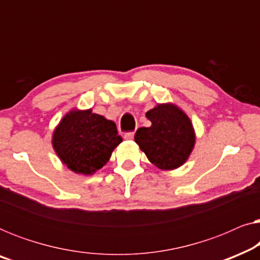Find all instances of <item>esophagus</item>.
Listing matches in <instances>:
<instances>
[{"instance_id":"34e87169","label":"esophagus","mask_w":260,"mask_h":260,"mask_svg":"<svg viewBox=\"0 0 260 260\" xmlns=\"http://www.w3.org/2000/svg\"><path fill=\"white\" fill-rule=\"evenodd\" d=\"M134 133H126L125 135H124V138H125V140H133V138H134Z\"/></svg>"}]
</instances>
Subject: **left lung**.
Masks as SVG:
<instances>
[{
    "label": "left lung",
    "mask_w": 260,
    "mask_h": 260,
    "mask_svg": "<svg viewBox=\"0 0 260 260\" xmlns=\"http://www.w3.org/2000/svg\"><path fill=\"white\" fill-rule=\"evenodd\" d=\"M145 117L149 127H140L135 142L149 161L161 170H174L186 163L195 145V131L189 117L173 103L157 104Z\"/></svg>",
    "instance_id": "8db88e82"
}]
</instances>
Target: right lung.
<instances>
[{
	"mask_svg": "<svg viewBox=\"0 0 260 260\" xmlns=\"http://www.w3.org/2000/svg\"><path fill=\"white\" fill-rule=\"evenodd\" d=\"M122 141L112 120L93 113L92 109H73L53 131L52 145L70 170L92 175L108 163Z\"/></svg>",
	"mask_w": 260,
	"mask_h": 260,
	"instance_id": "right-lung-1",
	"label": "right lung"
}]
</instances>
